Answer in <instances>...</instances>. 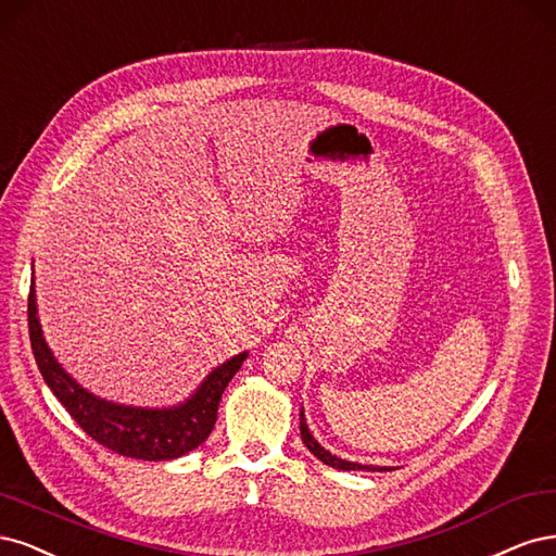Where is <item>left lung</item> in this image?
I'll return each mask as SVG.
<instances>
[{"mask_svg":"<svg viewBox=\"0 0 556 556\" xmlns=\"http://www.w3.org/2000/svg\"><path fill=\"white\" fill-rule=\"evenodd\" d=\"M300 434H302V441H304V445L309 447V451L324 462V464H328V467H334V469H344V471H390V469H386V467H363V464H355V462H346V459H339V457H334L332 453H328L326 447H320V443L312 437V432H309V427H307V422H304V414L300 410Z\"/></svg>","mask_w":556,"mask_h":556,"instance_id":"obj_1","label":"left lung"}]
</instances>
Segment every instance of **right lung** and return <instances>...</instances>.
Listing matches in <instances>:
<instances>
[{
    "instance_id": "1",
    "label": "right lung",
    "mask_w": 556,
    "mask_h": 556,
    "mask_svg": "<svg viewBox=\"0 0 556 556\" xmlns=\"http://www.w3.org/2000/svg\"><path fill=\"white\" fill-rule=\"evenodd\" d=\"M27 320L31 353L37 357L43 381L52 390V395L68 410L71 418L97 443L109 447V451L148 462L182 457L210 437L214 422H217L224 390L247 357V353L230 357L228 363L207 376L201 388L195 390V395H191V400L175 408L159 410L122 406L99 400L92 392L83 390L52 357L37 316L34 279L27 298Z\"/></svg>"
}]
</instances>
